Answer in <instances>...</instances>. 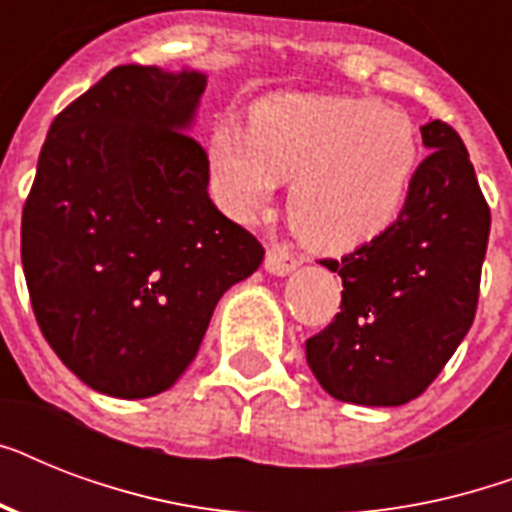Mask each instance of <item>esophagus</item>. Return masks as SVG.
Masks as SVG:
<instances>
[{
	"label": "esophagus",
	"mask_w": 512,
	"mask_h": 512,
	"mask_svg": "<svg viewBox=\"0 0 512 512\" xmlns=\"http://www.w3.org/2000/svg\"><path fill=\"white\" fill-rule=\"evenodd\" d=\"M297 265H300V260L281 247L268 249V255H265V271L271 273V276H289Z\"/></svg>",
	"instance_id": "esophagus-1"
}]
</instances>
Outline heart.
Instances as JSON below:
<instances>
[{
    "label": "heart",
    "mask_w": 512,
    "mask_h": 512,
    "mask_svg": "<svg viewBox=\"0 0 512 512\" xmlns=\"http://www.w3.org/2000/svg\"><path fill=\"white\" fill-rule=\"evenodd\" d=\"M207 159L220 199L241 220L263 215L279 183L287 217L305 247L342 255L396 223L420 167L409 116L374 100L271 95L249 130L217 124Z\"/></svg>",
    "instance_id": "obj_1"
}]
</instances>
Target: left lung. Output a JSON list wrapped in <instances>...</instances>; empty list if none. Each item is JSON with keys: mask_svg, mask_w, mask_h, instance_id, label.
Wrapping results in <instances>:
<instances>
[{"mask_svg": "<svg viewBox=\"0 0 512 512\" xmlns=\"http://www.w3.org/2000/svg\"><path fill=\"white\" fill-rule=\"evenodd\" d=\"M430 156L388 231L329 263L340 313L305 342L313 377L337 401L401 406L436 380L478 305L492 215L460 135L422 127Z\"/></svg>", "mask_w": 512, "mask_h": 512, "instance_id": "1", "label": "left lung"}]
</instances>
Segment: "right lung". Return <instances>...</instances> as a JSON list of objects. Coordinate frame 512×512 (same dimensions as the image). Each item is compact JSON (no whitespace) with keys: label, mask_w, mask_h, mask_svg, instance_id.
<instances>
[{"label":"right lung","mask_w":512,"mask_h":512,"mask_svg":"<svg viewBox=\"0 0 512 512\" xmlns=\"http://www.w3.org/2000/svg\"><path fill=\"white\" fill-rule=\"evenodd\" d=\"M207 74L119 66L52 122L20 257L44 340L98 393L148 398L188 369L263 244L209 199L188 135Z\"/></svg>","instance_id":"add662e5"}]
</instances>
